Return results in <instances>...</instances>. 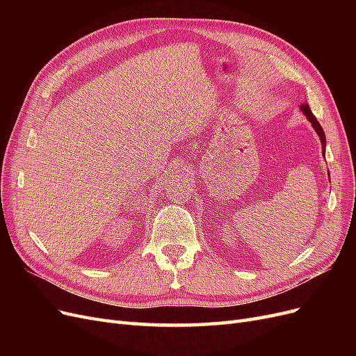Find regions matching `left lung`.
I'll return each mask as SVG.
<instances>
[{"label": "left lung", "mask_w": 356, "mask_h": 356, "mask_svg": "<svg viewBox=\"0 0 356 356\" xmlns=\"http://www.w3.org/2000/svg\"><path fill=\"white\" fill-rule=\"evenodd\" d=\"M300 110L303 111V114L306 115V118L307 120L310 122V124L314 126V129H315V132L318 134V136H319V139H321V144H322V154L325 156V145H327V141H325V134H324V129L321 127V124H319V122L316 120V117L312 114V111H310V108H309V104H301L300 105ZM330 175V174H328Z\"/></svg>", "instance_id": "obj_1"}]
</instances>
